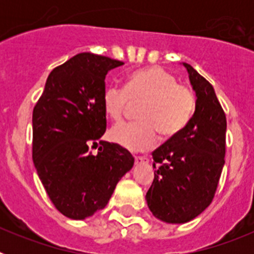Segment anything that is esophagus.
I'll return each instance as SVG.
<instances>
[{
  "label": "esophagus",
  "instance_id": "esophagus-1",
  "mask_svg": "<svg viewBox=\"0 0 254 254\" xmlns=\"http://www.w3.org/2000/svg\"><path fill=\"white\" fill-rule=\"evenodd\" d=\"M147 158H145V156H134V164L136 165H140V164H145L147 163Z\"/></svg>",
  "mask_w": 254,
  "mask_h": 254
}]
</instances>
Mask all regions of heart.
Wrapping results in <instances>:
<instances>
[{"mask_svg":"<svg viewBox=\"0 0 254 254\" xmlns=\"http://www.w3.org/2000/svg\"><path fill=\"white\" fill-rule=\"evenodd\" d=\"M129 103L137 104V122L117 123L108 137L112 142L131 151H147L163 137H172L188 123L194 107V95L190 87L177 84V77L158 66L146 67L129 73L125 89L116 84L103 91L104 113L118 121Z\"/></svg>","mask_w":254,"mask_h":254,"instance_id":"b5f03b06","label":"heart"}]
</instances>
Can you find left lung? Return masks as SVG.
<instances>
[{
  "label": "left lung",
  "instance_id": "left-lung-1",
  "mask_svg": "<svg viewBox=\"0 0 254 254\" xmlns=\"http://www.w3.org/2000/svg\"><path fill=\"white\" fill-rule=\"evenodd\" d=\"M196 93L194 113L187 125L152 152L154 182L146 202L156 219L185 224L202 214L216 192L225 164L226 117L214 87L185 64Z\"/></svg>",
  "mask_w": 254,
  "mask_h": 254
}]
</instances>
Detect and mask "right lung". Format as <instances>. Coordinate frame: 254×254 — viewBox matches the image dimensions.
<instances>
[{
    "label": "right lung",
    "mask_w": 254,
    "mask_h": 254,
    "mask_svg": "<svg viewBox=\"0 0 254 254\" xmlns=\"http://www.w3.org/2000/svg\"><path fill=\"white\" fill-rule=\"evenodd\" d=\"M123 62L80 53L56 67L33 111V161L61 214L84 220L102 210L133 167L131 154L100 140L107 128L102 104L105 76ZM98 154L90 152L99 143Z\"/></svg>",
    "instance_id": "add662e5"
}]
</instances>
